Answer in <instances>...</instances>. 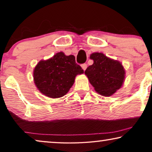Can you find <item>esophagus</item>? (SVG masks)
<instances>
[{"label": "esophagus", "instance_id": "34e87169", "mask_svg": "<svg viewBox=\"0 0 152 152\" xmlns=\"http://www.w3.org/2000/svg\"><path fill=\"white\" fill-rule=\"evenodd\" d=\"M82 69L84 70H85L87 68V64H82Z\"/></svg>", "mask_w": 152, "mask_h": 152}]
</instances>
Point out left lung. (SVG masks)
<instances>
[{
	"label": "left lung",
	"mask_w": 152,
	"mask_h": 152,
	"mask_svg": "<svg viewBox=\"0 0 152 152\" xmlns=\"http://www.w3.org/2000/svg\"><path fill=\"white\" fill-rule=\"evenodd\" d=\"M90 58L93 64L84 73L99 94L110 96L122 86L125 71L119 61L108 58L102 53H95Z\"/></svg>",
	"instance_id": "8db88e82"
}]
</instances>
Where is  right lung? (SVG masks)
<instances>
[{
	"instance_id": "right-lung-1",
	"label": "right lung",
	"mask_w": 152,
	"mask_h": 152,
	"mask_svg": "<svg viewBox=\"0 0 152 152\" xmlns=\"http://www.w3.org/2000/svg\"><path fill=\"white\" fill-rule=\"evenodd\" d=\"M83 72L75 56H66L60 52L46 61L39 62L34 70V80L41 93L58 98L68 92L77 75Z\"/></svg>"
}]
</instances>
